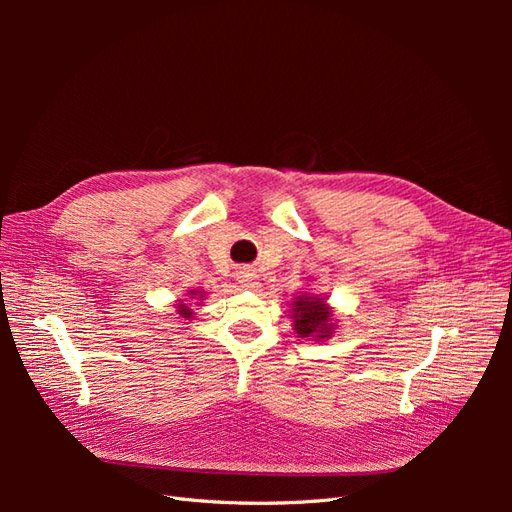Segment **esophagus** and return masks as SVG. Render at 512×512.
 <instances>
[{
  "label": "esophagus",
  "mask_w": 512,
  "mask_h": 512,
  "mask_svg": "<svg viewBox=\"0 0 512 512\" xmlns=\"http://www.w3.org/2000/svg\"><path fill=\"white\" fill-rule=\"evenodd\" d=\"M237 280L243 288H250V290H256L260 284H258V275L252 273L250 269H243L237 273Z\"/></svg>",
  "instance_id": "obj_1"
}]
</instances>
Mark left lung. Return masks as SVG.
<instances>
[{"label":"left lung","mask_w":512,"mask_h":512,"mask_svg":"<svg viewBox=\"0 0 512 512\" xmlns=\"http://www.w3.org/2000/svg\"><path fill=\"white\" fill-rule=\"evenodd\" d=\"M292 320L294 331L299 337H312L314 342H322L333 335V309L318 294H299L292 299Z\"/></svg>","instance_id":"8db88e82"}]
</instances>
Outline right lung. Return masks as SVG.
Instances as JSON below:
<instances>
[{"mask_svg":"<svg viewBox=\"0 0 512 512\" xmlns=\"http://www.w3.org/2000/svg\"><path fill=\"white\" fill-rule=\"evenodd\" d=\"M188 297L190 299H198V301H203V297H205V292H200V290H190L188 292ZM177 314L181 316V318H185V320H190V318H194V312H192V307L185 303L183 299H179L177 301Z\"/></svg>","mask_w":512,"mask_h":512,"instance_id":"obj_1","label":"right lung"}]
</instances>
